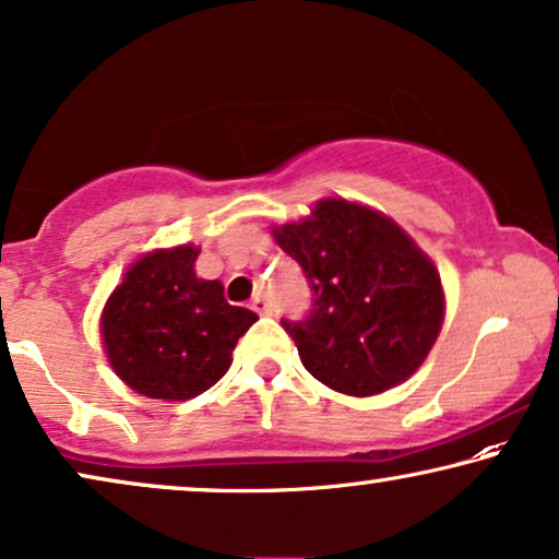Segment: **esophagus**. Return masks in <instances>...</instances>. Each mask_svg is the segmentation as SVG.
Masks as SVG:
<instances>
[{
    "instance_id": "1",
    "label": "esophagus",
    "mask_w": 559,
    "mask_h": 559,
    "mask_svg": "<svg viewBox=\"0 0 559 559\" xmlns=\"http://www.w3.org/2000/svg\"><path fill=\"white\" fill-rule=\"evenodd\" d=\"M253 311L261 313V317H269V313L273 311L271 304H269V298H265L263 294H258V296L253 298Z\"/></svg>"
}]
</instances>
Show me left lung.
I'll return each instance as SVG.
<instances>
[{"label":"left lung","mask_w":559,"mask_h":559,"mask_svg":"<svg viewBox=\"0 0 559 559\" xmlns=\"http://www.w3.org/2000/svg\"><path fill=\"white\" fill-rule=\"evenodd\" d=\"M273 238L311 286V311L281 324L319 382L369 397L423 365L445 298L436 265L403 227L365 204L321 200L311 217L273 227Z\"/></svg>","instance_id":"1"}]
</instances>
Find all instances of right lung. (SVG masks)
Returning <instances> with one entry per match:
<instances>
[{
  "label": "right lung",
  "mask_w": 559,
  "mask_h": 559,
  "mask_svg": "<svg viewBox=\"0 0 559 559\" xmlns=\"http://www.w3.org/2000/svg\"><path fill=\"white\" fill-rule=\"evenodd\" d=\"M200 248L154 250L126 271L100 317L114 372L154 400H190L230 367L258 317L225 301L219 281L194 273Z\"/></svg>",
  "instance_id": "add662e5"
}]
</instances>
